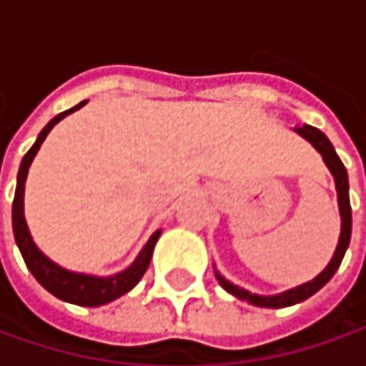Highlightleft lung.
<instances>
[{"instance_id":"left-lung-1","label":"left lung","mask_w":366,"mask_h":366,"mask_svg":"<svg viewBox=\"0 0 366 366\" xmlns=\"http://www.w3.org/2000/svg\"><path fill=\"white\" fill-rule=\"evenodd\" d=\"M295 132L303 136L312 147L316 148L317 152L322 154V159L326 162V167L330 169V173L334 175V183H336V191H338V207H340V218H342V228H340V238H338V246L334 250V257L328 262V267L317 274L316 279L303 283L300 287L287 289L283 293H277V295H257V293H250L246 289L234 285L230 281H226L222 274L216 271V277H218L219 285L226 289L228 293H232L234 297L242 300V302L252 303L257 307H289V305H295V303L303 302L307 297H312L316 291L324 287L328 281H330L334 273L338 271L340 262L345 259L346 248H348V242H350V230H352V209H350V199H348V175H346V169L342 161L338 159L336 150L332 147V142L326 138V134L320 132L314 126H297Z\"/></svg>"}]
</instances>
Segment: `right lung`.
I'll use <instances>...</instances> for the list:
<instances>
[{"mask_svg": "<svg viewBox=\"0 0 366 366\" xmlns=\"http://www.w3.org/2000/svg\"><path fill=\"white\" fill-rule=\"evenodd\" d=\"M85 104L87 102H81L75 107H71V109H66L63 114L54 116L42 128V132L38 134L32 148L24 154L20 171H18V185H16V195H14V207H11V224H14L16 244L20 248L24 262H26V267L30 269V273L34 274L36 281L42 287L50 291L54 297L63 300V302L85 305V307H97V305H104V303H109L122 297L124 293H128L142 279V274L147 273L148 264H150L152 250H154V244H157V240L161 236V230H157L148 238V242L142 246L140 254L136 257V260L126 271L112 274V277H95V274L73 273V271H66L63 267H59L56 262H52L34 244V240L30 236V230H28V224H26V218H24V185H26L28 169H30V164L34 161L38 148L44 142V138L49 136L50 130L63 120L64 116L77 112L79 107H83Z\"/></svg>", "mask_w": 366, "mask_h": 366, "instance_id": "add662e5", "label": "right lung"}]
</instances>
